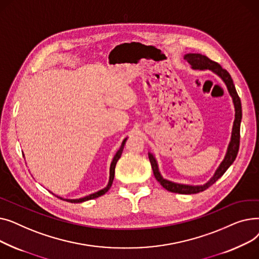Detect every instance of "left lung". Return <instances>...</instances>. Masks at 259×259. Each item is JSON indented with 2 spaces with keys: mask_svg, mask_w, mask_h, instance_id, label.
I'll return each mask as SVG.
<instances>
[{
  "mask_svg": "<svg viewBox=\"0 0 259 259\" xmlns=\"http://www.w3.org/2000/svg\"><path fill=\"white\" fill-rule=\"evenodd\" d=\"M184 59L192 66L193 69H199V70H205L209 69L213 72H215L217 75L221 76L222 79L225 81V84L228 88V91L231 97L233 99L234 107H235V119L233 124L232 129V137H231V142L229 144L227 154L220 165L219 169L216 170L213 178L205 185L202 186H189V185H182V184H176L170 181H167L162 179L160 175L157 167V162L154 156L149 153V160L151 162V167L153 170V174L155 176L156 181L164 187L166 190L173 193H180V194H195L198 192L205 191L210 186H212L216 181H219L222 176L225 174V172L228 170V168L233 164L235 160L238 150H239V141H240V121H241V103L238 94L236 92L235 86L233 84V79L229 74V72L224 69V68L219 64L212 60H210L208 57L202 56L200 53H188L184 57Z\"/></svg>",
  "mask_w": 259,
  "mask_h": 259,
  "instance_id": "left-lung-1",
  "label": "left lung"
}]
</instances>
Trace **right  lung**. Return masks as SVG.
<instances>
[{"label":"right lung","instance_id":"right-lung-1","mask_svg":"<svg viewBox=\"0 0 259 259\" xmlns=\"http://www.w3.org/2000/svg\"><path fill=\"white\" fill-rule=\"evenodd\" d=\"M126 141H127V139H125L124 142L121 143V146H120V148H119V150L116 152V154H115L114 157H113V160H112L111 166H110V179H109V183H108V185H107L106 188H104L103 190H100V191L95 192V193H93V194H90V195H88V196H85V197H83V198H78V199H64V198H62V197H59V196H58V197H59L60 199L66 200V201L77 203V202H83V201H86V200H89V199H93V198H97V197H100V196L104 195V194L108 191V190L110 189V187H111V185H112V183H113L116 162H117V160L119 159V157H120V155H121V153H122V150H124V146H125Z\"/></svg>","mask_w":259,"mask_h":259}]
</instances>
